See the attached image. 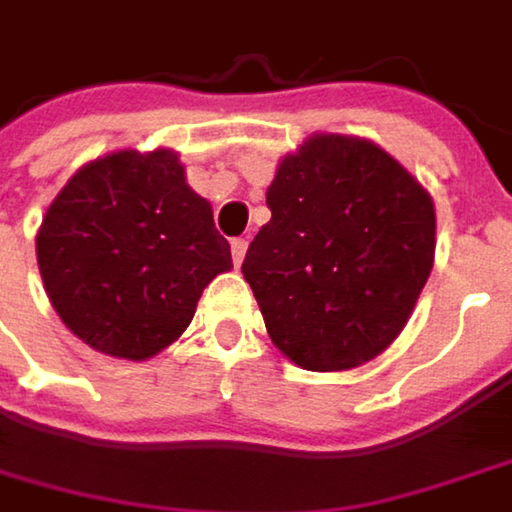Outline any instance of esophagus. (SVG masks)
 I'll return each mask as SVG.
<instances>
[{
	"mask_svg": "<svg viewBox=\"0 0 512 512\" xmlns=\"http://www.w3.org/2000/svg\"><path fill=\"white\" fill-rule=\"evenodd\" d=\"M246 249H249V240H243V237H234V240H231V257H234V266H240V263H243Z\"/></svg>",
	"mask_w": 512,
	"mask_h": 512,
	"instance_id": "esophagus-1",
	"label": "esophagus"
}]
</instances>
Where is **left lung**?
Returning a JSON list of instances; mask_svg holds the SVG:
<instances>
[{"label":"left lung","mask_w":512,"mask_h":512,"mask_svg":"<svg viewBox=\"0 0 512 512\" xmlns=\"http://www.w3.org/2000/svg\"><path fill=\"white\" fill-rule=\"evenodd\" d=\"M266 205L243 278L269 339L307 371L374 359L429 281L432 196L371 141L313 136L281 162Z\"/></svg>","instance_id":"8db88e82"}]
</instances>
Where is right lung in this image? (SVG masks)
<instances>
[{"instance_id": "obj_1", "label": "right lung", "mask_w": 512, "mask_h": 512, "mask_svg": "<svg viewBox=\"0 0 512 512\" xmlns=\"http://www.w3.org/2000/svg\"><path fill=\"white\" fill-rule=\"evenodd\" d=\"M51 307L89 347L147 359L191 324L202 289L231 269L176 153L121 150L80 167L37 234Z\"/></svg>"}]
</instances>
